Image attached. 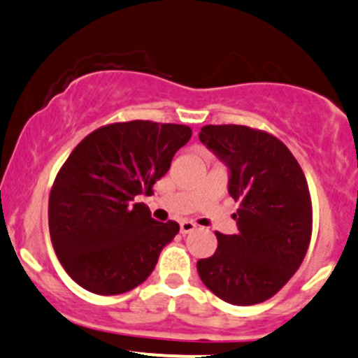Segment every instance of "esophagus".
I'll return each instance as SVG.
<instances>
[{
  "label": "esophagus",
  "instance_id": "esophagus-1",
  "mask_svg": "<svg viewBox=\"0 0 358 358\" xmlns=\"http://www.w3.org/2000/svg\"><path fill=\"white\" fill-rule=\"evenodd\" d=\"M195 228H197V227H195V223H192V221H182V223H180V231H182L183 235H187V233H192Z\"/></svg>",
  "mask_w": 358,
  "mask_h": 358
}]
</instances>
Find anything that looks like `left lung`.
<instances>
[{
	"instance_id": "left-lung-1",
	"label": "left lung",
	"mask_w": 358,
	"mask_h": 358,
	"mask_svg": "<svg viewBox=\"0 0 358 358\" xmlns=\"http://www.w3.org/2000/svg\"><path fill=\"white\" fill-rule=\"evenodd\" d=\"M229 166V195L240 202L236 235L216 231L217 248L197 262L202 283L233 306L276 295L300 268L312 236L306 175L273 134L245 125H206L199 134Z\"/></svg>"
}]
</instances>
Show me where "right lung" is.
I'll return each mask as SVG.
<instances>
[{"label":"right lung","mask_w":358,"mask_h":358,"mask_svg":"<svg viewBox=\"0 0 358 358\" xmlns=\"http://www.w3.org/2000/svg\"><path fill=\"white\" fill-rule=\"evenodd\" d=\"M192 129L149 120L116 122L82 138L52 182L48 206L56 257L71 280L97 295L144 283L178 223L150 217L138 194L166 175Z\"/></svg>","instance_id":"add662e5"}]
</instances>
